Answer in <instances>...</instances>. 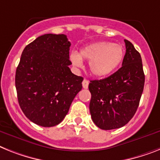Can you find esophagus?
<instances>
[{"label":"esophagus","instance_id":"1","mask_svg":"<svg viewBox=\"0 0 160 160\" xmlns=\"http://www.w3.org/2000/svg\"><path fill=\"white\" fill-rule=\"evenodd\" d=\"M82 85H83V88H88V81L86 80V79H84V80H83Z\"/></svg>","mask_w":160,"mask_h":160}]
</instances>
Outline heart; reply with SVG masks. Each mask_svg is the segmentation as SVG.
I'll return each instance as SVG.
<instances>
[{
  "label": "heart",
  "mask_w": 160,
  "mask_h": 160,
  "mask_svg": "<svg viewBox=\"0 0 160 160\" xmlns=\"http://www.w3.org/2000/svg\"><path fill=\"white\" fill-rule=\"evenodd\" d=\"M123 56L124 49L120 44L104 41L88 45L81 49L79 53L73 52L70 54V59L77 68L82 67V59L88 61L92 75L106 76L119 67Z\"/></svg>",
  "instance_id": "1"
}]
</instances>
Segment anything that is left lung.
<instances>
[{"instance_id": "1", "label": "left lung", "mask_w": 160, "mask_h": 160, "mask_svg": "<svg viewBox=\"0 0 160 160\" xmlns=\"http://www.w3.org/2000/svg\"><path fill=\"white\" fill-rule=\"evenodd\" d=\"M122 67L110 76L91 80L89 111L98 128L111 130L128 123L136 113L145 84L142 58L133 45L124 40Z\"/></svg>"}]
</instances>
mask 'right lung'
Returning a JSON list of instances; mask_svg holds the SVG:
<instances>
[{
    "label": "right lung",
    "instance_id": "1",
    "mask_svg": "<svg viewBox=\"0 0 160 160\" xmlns=\"http://www.w3.org/2000/svg\"><path fill=\"white\" fill-rule=\"evenodd\" d=\"M71 43L63 34H45L22 51L16 69L19 106L31 121L53 127L62 121L82 88L83 77L69 68Z\"/></svg>",
    "mask_w": 160,
    "mask_h": 160
}]
</instances>
